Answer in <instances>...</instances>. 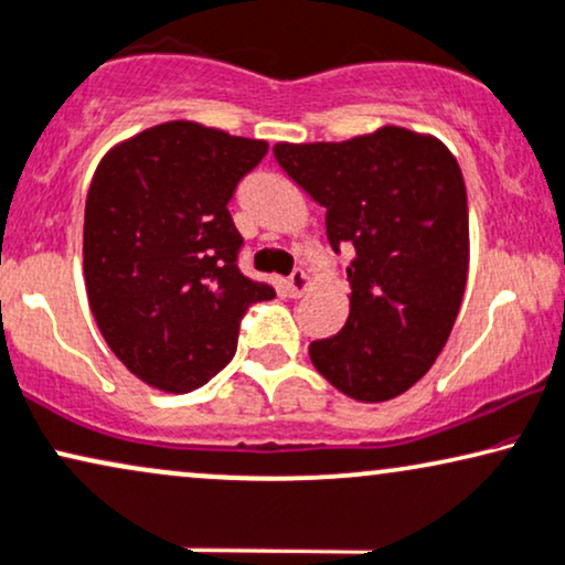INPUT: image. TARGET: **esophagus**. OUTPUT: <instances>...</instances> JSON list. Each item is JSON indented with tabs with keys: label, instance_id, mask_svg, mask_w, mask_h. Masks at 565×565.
Masks as SVG:
<instances>
[{
	"label": "esophagus",
	"instance_id": "esophagus-1",
	"mask_svg": "<svg viewBox=\"0 0 565 565\" xmlns=\"http://www.w3.org/2000/svg\"><path fill=\"white\" fill-rule=\"evenodd\" d=\"M284 287H287V295L289 297H302L307 287H310V278H307V274L302 268H295L291 270V276L284 281Z\"/></svg>",
	"mask_w": 565,
	"mask_h": 565
}]
</instances>
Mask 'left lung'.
<instances>
[{
    "label": "left lung",
    "instance_id": "1",
    "mask_svg": "<svg viewBox=\"0 0 565 565\" xmlns=\"http://www.w3.org/2000/svg\"><path fill=\"white\" fill-rule=\"evenodd\" d=\"M287 174L326 209L335 253L354 249L344 328L310 344L328 383L388 402L423 377L451 335L469 268L467 188L438 138L381 127L344 142H278Z\"/></svg>",
    "mask_w": 565,
    "mask_h": 565
}]
</instances>
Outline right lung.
I'll list each match as a JSON object with an SVG mask.
<instances>
[{
    "instance_id": "add662e5",
    "label": "right lung",
    "mask_w": 565,
    "mask_h": 565,
    "mask_svg": "<svg viewBox=\"0 0 565 565\" xmlns=\"http://www.w3.org/2000/svg\"><path fill=\"white\" fill-rule=\"evenodd\" d=\"M268 142L163 122L111 148L85 200L83 268L106 344L171 394L209 383L237 352L242 318L274 299L242 274L230 200Z\"/></svg>"
}]
</instances>
